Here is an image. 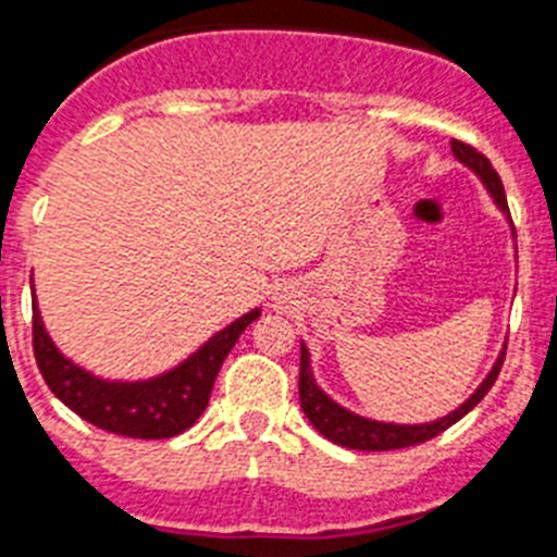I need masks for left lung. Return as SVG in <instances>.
<instances>
[{"label": "left lung", "instance_id": "left-lung-1", "mask_svg": "<svg viewBox=\"0 0 557 557\" xmlns=\"http://www.w3.org/2000/svg\"><path fill=\"white\" fill-rule=\"evenodd\" d=\"M450 147H453V156L459 158L461 163H467V166H470V170L484 181V186L490 189V195H493V200L498 203V209L509 214L502 177H498V172L493 170L490 158L481 156L479 149L470 147V144L456 141V138L450 141ZM504 354H507V348L502 350V357L495 359V366L493 371L487 373V380L475 387V394L470 396L459 410L447 413L445 419H438V422H430V424H387V422H371V419H362V416L350 413V410L339 408L334 399H329V396L322 394L320 387H317L314 376H311L308 350L306 345H302L300 348V408L302 413L308 416V422L314 424L322 436L331 438L334 445L350 447V450H399V447L422 445V442H428V438L445 433L450 424L459 422L461 416L470 413V410H473L484 396H487V391L495 385V380H498V371H502L504 366Z\"/></svg>", "mask_w": 557, "mask_h": 557}]
</instances>
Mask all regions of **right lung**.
<instances>
[{
  "instance_id": "obj_1",
  "label": "right lung",
  "mask_w": 557,
  "mask_h": 557,
  "mask_svg": "<svg viewBox=\"0 0 557 557\" xmlns=\"http://www.w3.org/2000/svg\"><path fill=\"white\" fill-rule=\"evenodd\" d=\"M257 317L260 311L243 314L221 334H214L198 354H191L184 366L163 376L149 382H104L55 350L33 306V354L50 391L84 422L129 438H170L191 428L207 410L223 359Z\"/></svg>"
}]
</instances>
